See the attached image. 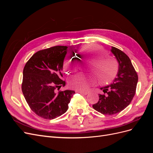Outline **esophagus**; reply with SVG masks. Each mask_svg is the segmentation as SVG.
I'll return each mask as SVG.
<instances>
[{
    "label": "esophagus",
    "mask_w": 153,
    "mask_h": 153,
    "mask_svg": "<svg viewBox=\"0 0 153 153\" xmlns=\"http://www.w3.org/2000/svg\"><path fill=\"white\" fill-rule=\"evenodd\" d=\"M78 92H79V93H80V94H84V95H87L88 93H89V92H87V91H78Z\"/></svg>",
    "instance_id": "1"
}]
</instances>
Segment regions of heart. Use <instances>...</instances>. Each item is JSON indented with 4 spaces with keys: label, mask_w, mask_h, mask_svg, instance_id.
<instances>
[{
    "label": "heart",
    "mask_w": 153,
    "mask_h": 153,
    "mask_svg": "<svg viewBox=\"0 0 153 153\" xmlns=\"http://www.w3.org/2000/svg\"><path fill=\"white\" fill-rule=\"evenodd\" d=\"M84 56L92 60L91 69H94L98 74L100 82L108 83L113 80L119 71V64L116 59L112 57L106 56L107 52L102 48L95 45H87L82 48ZM68 55L64 60V69L70 73L76 69V58ZM96 77L93 74L80 73L73 76L70 80V84L80 89H87L94 84Z\"/></svg>",
    "instance_id": "obj_1"
}]
</instances>
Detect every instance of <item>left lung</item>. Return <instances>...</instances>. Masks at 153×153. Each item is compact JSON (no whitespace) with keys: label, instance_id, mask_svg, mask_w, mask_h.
<instances>
[{"label":"left lung","instance_id":"left-lung-1","mask_svg":"<svg viewBox=\"0 0 153 153\" xmlns=\"http://www.w3.org/2000/svg\"><path fill=\"white\" fill-rule=\"evenodd\" d=\"M111 52L119 62L117 76L112 84L100 88L103 94H99L98 103L92 105L96 111L109 115L121 112L130 104L138 82L137 73L128 55L114 47Z\"/></svg>","mask_w":153,"mask_h":153}]
</instances>
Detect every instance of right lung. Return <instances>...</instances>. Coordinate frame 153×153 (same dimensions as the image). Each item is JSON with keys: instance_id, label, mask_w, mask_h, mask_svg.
<instances>
[{"instance_id": "add662e5", "label": "right lung", "mask_w": 153, "mask_h": 153, "mask_svg": "<svg viewBox=\"0 0 153 153\" xmlns=\"http://www.w3.org/2000/svg\"><path fill=\"white\" fill-rule=\"evenodd\" d=\"M66 46H55L35 53L23 71L22 90L30 109L38 116L53 119L65 113L74 91H58L66 85L61 79Z\"/></svg>"}]
</instances>
